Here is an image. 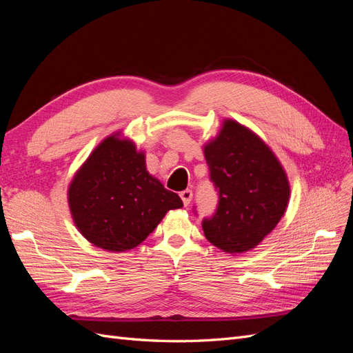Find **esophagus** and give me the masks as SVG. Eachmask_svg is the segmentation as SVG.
<instances>
[{
    "label": "esophagus",
    "instance_id": "1",
    "mask_svg": "<svg viewBox=\"0 0 353 353\" xmlns=\"http://www.w3.org/2000/svg\"><path fill=\"white\" fill-rule=\"evenodd\" d=\"M179 196H181V199H183L184 206H188L191 199H193V191H191V190H184V191H181Z\"/></svg>",
    "mask_w": 353,
    "mask_h": 353
}]
</instances>
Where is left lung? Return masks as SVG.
<instances>
[{
	"label": "left lung",
	"instance_id": "obj_1",
	"mask_svg": "<svg viewBox=\"0 0 353 353\" xmlns=\"http://www.w3.org/2000/svg\"><path fill=\"white\" fill-rule=\"evenodd\" d=\"M209 179L218 206L201 221L205 237L227 253L256 248L284 215L290 187L271 148L248 128L225 121L206 144Z\"/></svg>",
	"mask_w": 353,
	"mask_h": 353
}]
</instances>
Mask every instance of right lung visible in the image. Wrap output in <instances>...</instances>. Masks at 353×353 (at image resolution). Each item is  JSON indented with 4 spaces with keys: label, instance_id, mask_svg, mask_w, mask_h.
Returning a JSON list of instances; mask_svg holds the SVG:
<instances>
[{
    "label": "right lung",
    "instance_id": "right-lung-1",
    "mask_svg": "<svg viewBox=\"0 0 353 353\" xmlns=\"http://www.w3.org/2000/svg\"><path fill=\"white\" fill-rule=\"evenodd\" d=\"M69 206L90 243L125 252L143 243L168 210L183 208V200L147 172L134 143L110 135L74 175Z\"/></svg>",
    "mask_w": 353,
    "mask_h": 353
}]
</instances>
